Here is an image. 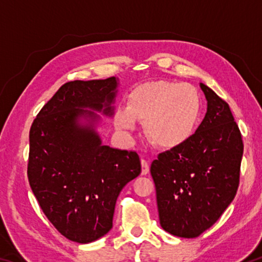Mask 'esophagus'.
<instances>
[{"label": "esophagus", "instance_id": "1", "mask_svg": "<svg viewBox=\"0 0 262 262\" xmlns=\"http://www.w3.org/2000/svg\"><path fill=\"white\" fill-rule=\"evenodd\" d=\"M142 164V174H148L149 173V162L147 159H141Z\"/></svg>", "mask_w": 262, "mask_h": 262}]
</instances>
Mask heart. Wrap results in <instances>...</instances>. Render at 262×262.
Wrapping results in <instances>:
<instances>
[{"mask_svg": "<svg viewBox=\"0 0 262 262\" xmlns=\"http://www.w3.org/2000/svg\"><path fill=\"white\" fill-rule=\"evenodd\" d=\"M201 97L188 83L158 81L137 86L127 107L115 111L119 129L133 130L136 119L145 121V132L155 144L177 147L194 134L201 117Z\"/></svg>", "mask_w": 262, "mask_h": 262, "instance_id": "obj_1", "label": "heart"}]
</instances>
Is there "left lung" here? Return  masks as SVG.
Masks as SVG:
<instances>
[{"instance_id": "8db88e82", "label": "left lung", "mask_w": 262, "mask_h": 262, "mask_svg": "<svg viewBox=\"0 0 262 262\" xmlns=\"http://www.w3.org/2000/svg\"><path fill=\"white\" fill-rule=\"evenodd\" d=\"M206 117L187 141L159 154L151 172L166 232L196 238L220 219L239 186L243 139L229 104L200 83Z\"/></svg>"}]
</instances>
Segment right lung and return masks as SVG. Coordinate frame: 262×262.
<instances>
[{
  "label": "right lung",
  "instance_id": "obj_1",
  "mask_svg": "<svg viewBox=\"0 0 262 262\" xmlns=\"http://www.w3.org/2000/svg\"><path fill=\"white\" fill-rule=\"evenodd\" d=\"M117 78L72 81L43 105L30 129L28 178L48 221L69 241L86 244L112 229L121 189L141 173L136 151L101 144L91 110L113 114ZM84 116L90 126H81Z\"/></svg>",
  "mask_w": 262,
  "mask_h": 262
}]
</instances>
